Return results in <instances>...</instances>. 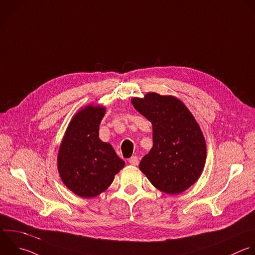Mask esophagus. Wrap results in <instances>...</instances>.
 I'll use <instances>...</instances> for the list:
<instances>
[{
	"label": "esophagus",
	"instance_id": "1",
	"mask_svg": "<svg viewBox=\"0 0 255 255\" xmlns=\"http://www.w3.org/2000/svg\"><path fill=\"white\" fill-rule=\"evenodd\" d=\"M129 163H130L131 165H134V166L138 165V163H139L138 157H137V156H132V157L129 159Z\"/></svg>",
	"mask_w": 255,
	"mask_h": 255
}]
</instances>
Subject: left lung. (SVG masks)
I'll list each match as a JSON object with an SVG mask.
<instances>
[{"instance_id": "left-lung-1", "label": "left lung", "mask_w": 255, "mask_h": 255, "mask_svg": "<svg viewBox=\"0 0 255 255\" xmlns=\"http://www.w3.org/2000/svg\"><path fill=\"white\" fill-rule=\"evenodd\" d=\"M133 107L152 124L153 147L139 168L154 187L179 194L200 177L206 143L199 124L182 101L171 95L147 93L131 99Z\"/></svg>"}]
</instances>
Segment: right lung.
I'll return each instance as SVG.
<instances>
[{"label":"right lung","instance_id":"1","mask_svg":"<svg viewBox=\"0 0 255 255\" xmlns=\"http://www.w3.org/2000/svg\"><path fill=\"white\" fill-rule=\"evenodd\" d=\"M105 106L89 104L71 119L60 144L57 166L62 182L82 198L106 191L124 167L112 145L99 138Z\"/></svg>","mask_w":255,"mask_h":255}]
</instances>
